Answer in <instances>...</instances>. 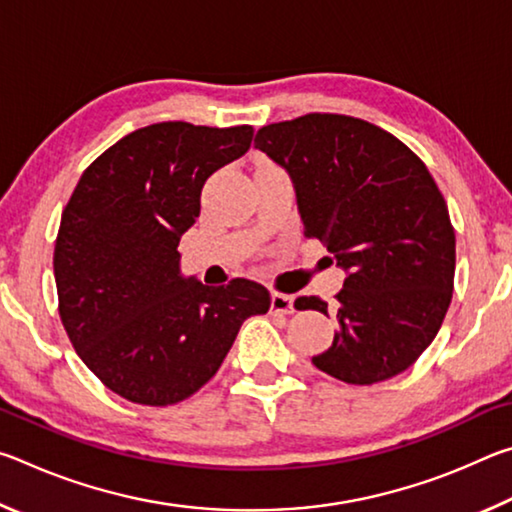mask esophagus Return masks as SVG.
Here are the masks:
<instances>
[{
    "mask_svg": "<svg viewBox=\"0 0 512 512\" xmlns=\"http://www.w3.org/2000/svg\"><path fill=\"white\" fill-rule=\"evenodd\" d=\"M271 311H275V314H293V296L275 291L271 296Z\"/></svg>",
    "mask_w": 512,
    "mask_h": 512,
    "instance_id": "obj_1",
    "label": "esophagus"
}]
</instances>
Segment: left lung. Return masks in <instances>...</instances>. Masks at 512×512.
<instances>
[{"label": "left lung", "mask_w": 512, "mask_h": 512, "mask_svg": "<svg viewBox=\"0 0 512 512\" xmlns=\"http://www.w3.org/2000/svg\"><path fill=\"white\" fill-rule=\"evenodd\" d=\"M255 146L289 171L305 237L348 271L334 343L314 366L357 386L400 375L436 339L452 302L456 237L436 180L395 135L348 115L277 121L259 128ZM293 305L329 316L318 296Z\"/></svg>", "instance_id": "left-lung-1"}]
</instances>
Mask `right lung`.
I'll list each match as a JSON object with an SVG mask.
<instances>
[{
	"mask_svg": "<svg viewBox=\"0 0 512 512\" xmlns=\"http://www.w3.org/2000/svg\"><path fill=\"white\" fill-rule=\"evenodd\" d=\"M250 140L253 126H144L103 151L69 196L54 248L58 314L85 366L128 402L187 400L221 368L241 323L271 307L253 280L207 287L178 268L205 180Z\"/></svg>",
	"mask_w": 512,
	"mask_h": 512,
	"instance_id": "right-lung-1",
	"label": "right lung"
}]
</instances>
